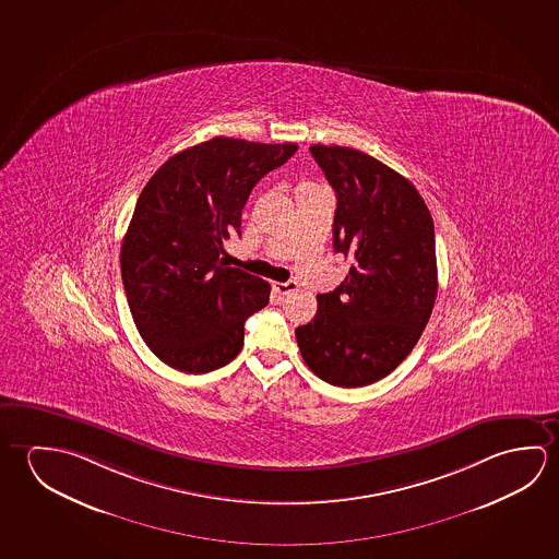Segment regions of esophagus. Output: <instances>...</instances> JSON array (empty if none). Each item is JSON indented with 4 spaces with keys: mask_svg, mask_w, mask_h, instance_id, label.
I'll list each match as a JSON object with an SVG mask.
<instances>
[{
    "mask_svg": "<svg viewBox=\"0 0 559 559\" xmlns=\"http://www.w3.org/2000/svg\"><path fill=\"white\" fill-rule=\"evenodd\" d=\"M273 290L278 296H288V294L298 290V283L296 281H288V283H273Z\"/></svg>",
    "mask_w": 559,
    "mask_h": 559,
    "instance_id": "esophagus-1",
    "label": "esophagus"
}]
</instances>
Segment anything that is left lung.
I'll list each match as a JSON object with an SVG mask.
<instances>
[{
	"label": "left lung",
	"mask_w": 559,
	"mask_h": 559,
	"mask_svg": "<svg viewBox=\"0 0 559 559\" xmlns=\"http://www.w3.org/2000/svg\"><path fill=\"white\" fill-rule=\"evenodd\" d=\"M337 194L333 248L350 261L316 318L296 328L304 362L328 384H374L402 365L437 298L435 226L421 194L353 147H310Z\"/></svg>",
	"instance_id": "left-lung-1"
}]
</instances>
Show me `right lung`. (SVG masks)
Instances as JSON below:
<instances>
[{"label":"right lung","mask_w":559,"mask_h":559,"mask_svg":"<svg viewBox=\"0 0 559 559\" xmlns=\"http://www.w3.org/2000/svg\"><path fill=\"white\" fill-rule=\"evenodd\" d=\"M293 142L216 136L169 157L138 197L120 248L132 318L167 367L204 374L243 347V323L269 304L271 286L222 263L249 192L286 164Z\"/></svg>","instance_id":"1"}]
</instances>
